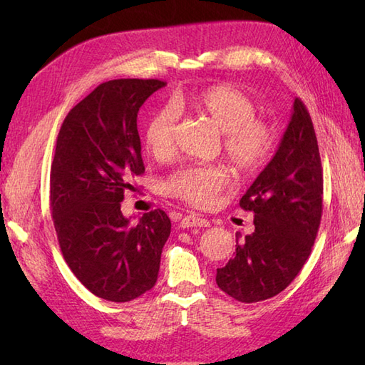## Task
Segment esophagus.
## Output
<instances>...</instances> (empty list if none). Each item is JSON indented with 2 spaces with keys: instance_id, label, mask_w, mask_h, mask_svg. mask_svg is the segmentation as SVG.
<instances>
[{
  "instance_id": "34e87169",
  "label": "esophagus",
  "mask_w": 365,
  "mask_h": 365,
  "mask_svg": "<svg viewBox=\"0 0 365 365\" xmlns=\"http://www.w3.org/2000/svg\"><path fill=\"white\" fill-rule=\"evenodd\" d=\"M180 226L183 229H188V227H207V226H210V222H208L205 218H202V216L187 215V216H183V218H182Z\"/></svg>"
}]
</instances>
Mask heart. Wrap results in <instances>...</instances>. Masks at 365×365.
Returning <instances> with one entry per match:
<instances>
[{"instance_id": "obj_1", "label": "heart", "mask_w": 365, "mask_h": 365, "mask_svg": "<svg viewBox=\"0 0 365 365\" xmlns=\"http://www.w3.org/2000/svg\"><path fill=\"white\" fill-rule=\"evenodd\" d=\"M196 111L218 128L226 158L240 174H254L268 161L274 145L273 131L255 119L254 100L230 84H216L187 98ZM178 113L174 105L155 110L145 123L144 144L155 158H168L175 150ZM229 177L220 166H185L170 174L163 187L169 196L190 205L212 207L227 187Z\"/></svg>"}]
</instances>
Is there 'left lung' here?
Wrapping results in <instances>:
<instances>
[{"instance_id":"left-lung-1","label":"left lung","mask_w":365,"mask_h":365,"mask_svg":"<svg viewBox=\"0 0 365 365\" xmlns=\"http://www.w3.org/2000/svg\"><path fill=\"white\" fill-rule=\"evenodd\" d=\"M254 213V232L238 242L234 259L216 269L229 297L257 302L276 297L304 267L323 213V169L314 123L294 98L292 118L273 160L240 199Z\"/></svg>"}]
</instances>
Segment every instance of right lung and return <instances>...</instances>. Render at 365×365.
Segmentation results:
<instances>
[{"label":"right lung","instance_id":"right-lung-1","mask_svg":"<svg viewBox=\"0 0 365 365\" xmlns=\"http://www.w3.org/2000/svg\"><path fill=\"white\" fill-rule=\"evenodd\" d=\"M160 80L102 83L73 106L59 130L50 205L64 259L98 298L127 302L157 282L170 220L157 208L136 224L120 212L123 192L144 174L136 118Z\"/></svg>","mask_w":365,"mask_h":365}]
</instances>
